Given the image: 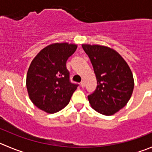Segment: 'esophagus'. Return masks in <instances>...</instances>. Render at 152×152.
Instances as JSON below:
<instances>
[{"mask_svg":"<svg viewBox=\"0 0 152 152\" xmlns=\"http://www.w3.org/2000/svg\"><path fill=\"white\" fill-rule=\"evenodd\" d=\"M80 86H81L82 88L84 87V81H81V83H80Z\"/></svg>","mask_w":152,"mask_h":152,"instance_id":"esophagus-1","label":"esophagus"}]
</instances>
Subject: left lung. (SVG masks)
<instances>
[{"mask_svg": "<svg viewBox=\"0 0 152 152\" xmlns=\"http://www.w3.org/2000/svg\"><path fill=\"white\" fill-rule=\"evenodd\" d=\"M92 63L97 87L88 95L92 107L101 114L113 115L131 99L134 82L132 72L120 54L106 46L82 45Z\"/></svg>", "mask_w": 152, "mask_h": 152, "instance_id": "1", "label": "left lung"}]
</instances>
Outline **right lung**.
I'll return each instance as SVG.
<instances>
[{"instance_id": "obj_1", "label": "right lung", "mask_w": 152, "mask_h": 152, "mask_svg": "<svg viewBox=\"0 0 152 152\" xmlns=\"http://www.w3.org/2000/svg\"><path fill=\"white\" fill-rule=\"evenodd\" d=\"M77 45L55 43L43 48L30 63L27 74V92L35 106L48 113L61 110L69 103L78 84L70 81L66 61Z\"/></svg>"}]
</instances>
